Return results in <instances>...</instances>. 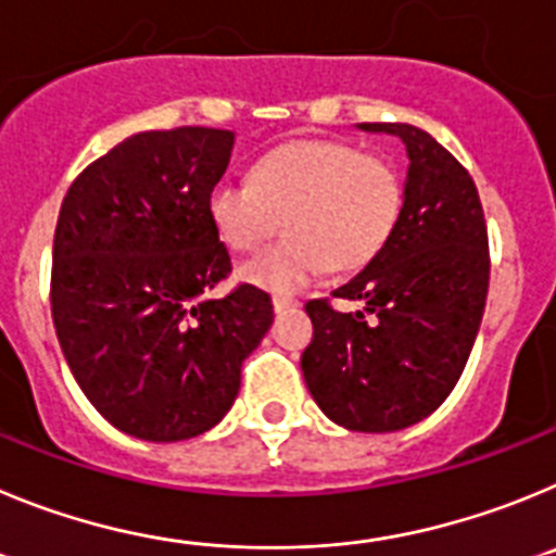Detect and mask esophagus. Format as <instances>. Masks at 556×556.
<instances>
[{
    "label": "esophagus",
    "mask_w": 556,
    "mask_h": 556,
    "mask_svg": "<svg viewBox=\"0 0 556 556\" xmlns=\"http://www.w3.org/2000/svg\"><path fill=\"white\" fill-rule=\"evenodd\" d=\"M296 304H299V299L285 296V293H274V309H277V313H285V309L296 307Z\"/></svg>",
    "instance_id": "34e87169"
}]
</instances>
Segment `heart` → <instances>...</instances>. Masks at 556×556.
<instances>
[{
  "label": "heart",
  "instance_id": "1",
  "mask_svg": "<svg viewBox=\"0 0 556 556\" xmlns=\"http://www.w3.org/2000/svg\"><path fill=\"white\" fill-rule=\"evenodd\" d=\"M402 202V179L382 157L338 141H288L254 163L252 182L222 179L207 210L235 252H254L285 224L282 241L241 274L263 288L296 290L329 266L371 260L396 227Z\"/></svg>",
  "mask_w": 556,
  "mask_h": 556
}]
</instances>
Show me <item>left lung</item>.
<instances>
[{
  "label": "left lung",
  "instance_id": "left-lung-1",
  "mask_svg": "<svg viewBox=\"0 0 556 556\" xmlns=\"http://www.w3.org/2000/svg\"><path fill=\"white\" fill-rule=\"evenodd\" d=\"M359 129L399 135L407 147L404 204L371 263L332 290L365 307L304 304L313 340L302 371L334 424L396 432L446 402L468 363L488 299V227L471 174L432 135L409 124Z\"/></svg>",
  "mask_w": 556,
  "mask_h": 556
}]
</instances>
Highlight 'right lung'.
I'll use <instances>...</instances> for the list:
<instances>
[{"label":"right lung","mask_w":556,"mask_h":556,"mask_svg":"<svg viewBox=\"0 0 556 556\" xmlns=\"http://www.w3.org/2000/svg\"><path fill=\"white\" fill-rule=\"evenodd\" d=\"M235 132H138L85 168L54 229L52 318L88 402L122 432L174 443L222 421L241 365L274 321L266 290L235 285L207 199Z\"/></svg>","instance_id":"obj_1"}]
</instances>
